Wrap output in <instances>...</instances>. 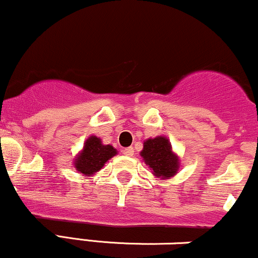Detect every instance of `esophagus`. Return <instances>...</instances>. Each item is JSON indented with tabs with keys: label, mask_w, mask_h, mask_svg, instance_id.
Returning <instances> with one entry per match:
<instances>
[{
	"label": "esophagus",
	"mask_w": 258,
	"mask_h": 258,
	"mask_svg": "<svg viewBox=\"0 0 258 258\" xmlns=\"http://www.w3.org/2000/svg\"><path fill=\"white\" fill-rule=\"evenodd\" d=\"M122 152H123L124 156L132 157L133 154H134V148H133V147H126V148H124Z\"/></svg>",
	"instance_id": "1"
}]
</instances>
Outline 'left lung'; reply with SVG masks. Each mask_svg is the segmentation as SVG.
Masks as SVG:
<instances>
[{
  "label": "left lung",
  "instance_id": "obj_1",
  "mask_svg": "<svg viewBox=\"0 0 258 258\" xmlns=\"http://www.w3.org/2000/svg\"><path fill=\"white\" fill-rule=\"evenodd\" d=\"M140 156L156 177L168 178L176 175L180 160L172 152L170 141L165 136L147 139L144 142Z\"/></svg>",
  "mask_w": 258,
  "mask_h": 258
}]
</instances>
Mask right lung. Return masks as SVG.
Listing matches in <instances>:
<instances>
[{"mask_svg":"<svg viewBox=\"0 0 258 258\" xmlns=\"http://www.w3.org/2000/svg\"><path fill=\"white\" fill-rule=\"evenodd\" d=\"M116 154L117 150L113 148V146L104 145L101 139L92 135L84 142L83 150L76 157L74 164L78 172L86 176H92L105 165L108 159H111Z\"/></svg>","mask_w":258,"mask_h":258,"instance_id":"add662e5","label":"right lung"}]
</instances>
